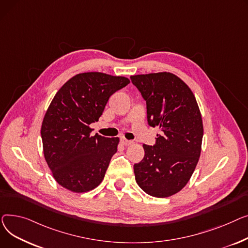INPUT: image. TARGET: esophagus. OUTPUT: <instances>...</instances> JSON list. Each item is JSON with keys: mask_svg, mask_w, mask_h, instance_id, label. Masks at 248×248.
I'll return each instance as SVG.
<instances>
[{"mask_svg": "<svg viewBox=\"0 0 248 248\" xmlns=\"http://www.w3.org/2000/svg\"><path fill=\"white\" fill-rule=\"evenodd\" d=\"M132 143H133V142L131 141V140H127V139H125V138H121V144L124 145V146H129V145H131Z\"/></svg>", "mask_w": 248, "mask_h": 248, "instance_id": "esophagus-1", "label": "esophagus"}]
</instances>
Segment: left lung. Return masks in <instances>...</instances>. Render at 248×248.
I'll return each mask as SVG.
<instances>
[{
	"label": "left lung",
	"instance_id": "obj_1",
	"mask_svg": "<svg viewBox=\"0 0 248 248\" xmlns=\"http://www.w3.org/2000/svg\"><path fill=\"white\" fill-rule=\"evenodd\" d=\"M146 101L147 120L158 127L153 146L143 144L144 158L134 164L137 184L154 197L179 192L194 172L203 137L201 113L190 88L169 72L130 77Z\"/></svg>",
	"mask_w": 248,
	"mask_h": 248
}]
</instances>
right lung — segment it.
Returning <instances> with one entry per match:
<instances>
[{"instance_id": "right-lung-1", "label": "right lung", "mask_w": 248, "mask_h": 248, "mask_svg": "<svg viewBox=\"0 0 248 248\" xmlns=\"http://www.w3.org/2000/svg\"><path fill=\"white\" fill-rule=\"evenodd\" d=\"M129 79L100 72L81 73L58 91L43 119L41 136L44 156L53 177L76 193L90 191L104 179L119 138L92 136L112 94Z\"/></svg>"}]
</instances>
